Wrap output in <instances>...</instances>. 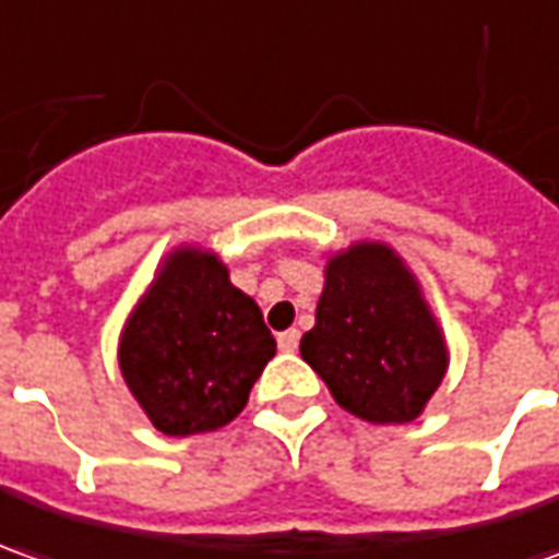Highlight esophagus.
Returning a JSON list of instances; mask_svg holds the SVG:
<instances>
[{"instance_id": "34e87169", "label": "esophagus", "mask_w": 559, "mask_h": 559, "mask_svg": "<svg viewBox=\"0 0 559 559\" xmlns=\"http://www.w3.org/2000/svg\"><path fill=\"white\" fill-rule=\"evenodd\" d=\"M296 345H299V330H284V333H278L281 352H296Z\"/></svg>"}]
</instances>
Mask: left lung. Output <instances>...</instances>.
Here are the masks:
<instances>
[{
    "label": "left lung",
    "mask_w": 559,
    "mask_h": 559,
    "mask_svg": "<svg viewBox=\"0 0 559 559\" xmlns=\"http://www.w3.org/2000/svg\"><path fill=\"white\" fill-rule=\"evenodd\" d=\"M299 352L340 407L379 425L413 423L447 370L416 281L382 245H358L328 265Z\"/></svg>",
    "instance_id": "1"
}]
</instances>
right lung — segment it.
Masks as SVG:
<instances>
[{"label": "right lung", "mask_w": 559, "mask_h": 559, "mask_svg": "<svg viewBox=\"0 0 559 559\" xmlns=\"http://www.w3.org/2000/svg\"><path fill=\"white\" fill-rule=\"evenodd\" d=\"M275 355L260 306L211 253L180 250L121 336L128 389L158 431L186 438L231 423Z\"/></svg>", "instance_id": "obj_1"}]
</instances>
